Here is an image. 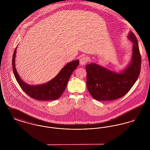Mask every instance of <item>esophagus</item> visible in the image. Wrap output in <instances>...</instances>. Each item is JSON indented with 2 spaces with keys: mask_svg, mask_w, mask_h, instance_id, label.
<instances>
[{
  "mask_svg": "<svg viewBox=\"0 0 150 150\" xmlns=\"http://www.w3.org/2000/svg\"><path fill=\"white\" fill-rule=\"evenodd\" d=\"M89 61V59L87 57H81L80 59V65H85Z\"/></svg>",
  "mask_w": 150,
  "mask_h": 150,
  "instance_id": "obj_1",
  "label": "esophagus"
}]
</instances>
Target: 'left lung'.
<instances>
[{
  "label": "left lung",
  "instance_id": "8db88e82",
  "mask_svg": "<svg viewBox=\"0 0 150 150\" xmlns=\"http://www.w3.org/2000/svg\"><path fill=\"white\" fill-rule=\"evenodd\" d=\"M128 38L133 43L132 57L122 71H112L95 63L86 66V86L94 99L106 101L120 98L135 84L141 71V56L134 34L130 31Z\"/></svg>",
  "mask_w": 150,
  "mask_h": 150
}]
</instances>
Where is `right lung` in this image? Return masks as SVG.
I'll return each mask as SVG.
<instances>
[{
  "mask_svg": "<svg viewBox=\"0 0 150 150\" xmlns=\"http://www.w3.org/2000/svg\"><path fill=\"white\" fill-rule=\"evenodd\" d=\"M17 47L12 58V69L15 78L22 89L30 97L39 100H52L58 99L67 86L72 72L79 64L78 59L66 64L57 76L48 83L38 86H30L24 82L18 75L15 67V57Z\"/></svg>",
  "mask_w": 150,
  "mask_h": 150,
  "instance_id": "obj_1",
  "label": "right lung"
}]
</instances>
